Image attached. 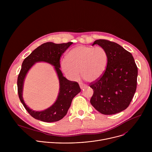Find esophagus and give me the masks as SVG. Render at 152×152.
I'll return each mask as SVG.
<instances>
[{"instance_id":"esophagus-1","label":"esophagus","mask_w":152,"mask_h":152,"mask_svg":"<svg viewBox=\"0 0 152 152\" xmlns=\"http://www.w3.org/2000/svg\"><path fill=\"white\" fill-rule=\"evenodd\" d=\"M79 86H80V87L81 89H83V88H85V86L84 85H83L82 83H79Z\"/></svg>"}]
</instances>
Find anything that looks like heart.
Returning a JSON list of instances; mask_svg holds the SVG:
<instances>
[{"instance_id": "obj_1", "label": "heart", "mask_w": 152, "mask_h": 152, "mask_svg": "<svg viewBox=\"0 0 152 152\" xmlns=\"http://www.w3.org/2000/svg\"><path fill=\"white\" fill-rule=\"evenodd\" d=\"M67 60L61 62L64 73L72 80L80 76L88 82L99 79L104 73L108 62V55L102 47L78 46L67 55Z\"/></svg>"}]
</instances>
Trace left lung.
<instances>
[{
    "label": "left lung",
    "mask_w": 152,
    "mask_h": 152,
    "mask_svg": "<svg viewBox=\"0 0 152 152\" xmlns=\"http://www.w3.org/2000/svg\"><path fill=\"white\" fill-rule=\"evenodd\" d=\"M94 45L106 50L108 62L103 75L90 83L94 91L90 103L104 115L120 113L129 106L136 91L137 66L132 55L117 43L100 39Z\"/></svg>",
    "instance_id": "left-lung-1"
}]
</instances>
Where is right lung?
I'll return each instance as SVG.
<instances>
[{"instance_id": "add662e5", "label": "right lung", "mask_w": 152, "mask_h": 152, "mask_svg": "<svg viewBox=\"0 0 152 152\" xmlns=\"http://www.w3.org/2000/svg\"><path fill=\"white\" fill-rule=\"evenodd\" d=\"M72 42L55 44L52 42H45L35 49L22 63L17 78V90L19 99L28 113L34 118L45 122H54L61 120L67 113L73 99L80 92L77 82L67 79L59 69L60 58ZM40 61L48 62L55 67L60 81V92L56 103L48 109L42 112H34L29 109L24 103L22 97L23 82L25 76L33 65Z\"/></svg>"}]
</instances>
